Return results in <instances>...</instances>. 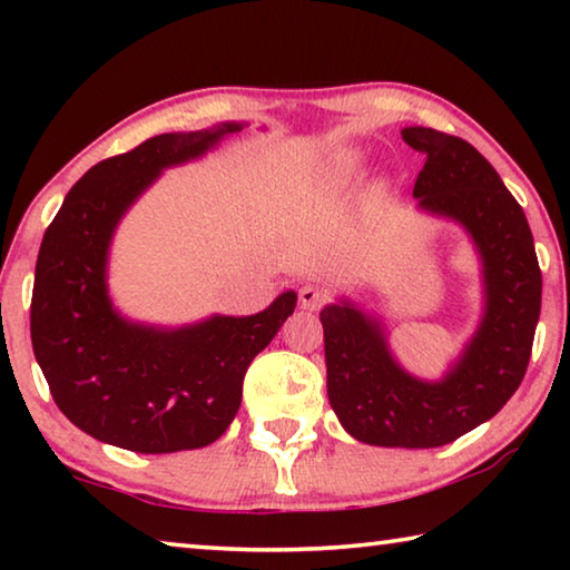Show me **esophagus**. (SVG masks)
<instances>
[{
    "label": "esophagus",
    "mask_w": 570,
    "mask_h": 570,
    "mask_svg": "<svg viewBox=\"0 0 570 570\" xmlns=\"http://www.w3.org/2000/svg\"><path fill=\"white\" fill-rule=\"evenodd\" d=\"M324 302H326V292L320 284L308 282L298 288V304L308 308V312H316V308H320Z\"/></svg>",
    "instance_id": "1"
}]
</instances>
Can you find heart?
<instances>
[{"label": "heart", "instance_id": "heart-1", "mask_svg": "<svg viewBox=\"0 0 570 570\" xmlns=\"http://www.w3.org/2000/svg\"><path fill=\"white\" fill-rule=\"evenodd\" d=\"M344 168H352V160H350V163H344Z\"/></svg>", "mask_w": 570, "mask_h": 570}]
</instances>
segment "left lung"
<instances>
[{
    "label": "left lung",
    "instance_id": "8db88e82",
    "mask_svg": "<svg viewBox=\"0 0 570 570\" xmlns=\"http://www.w3.org/2000/svg\"><path fill=\"white\" fill-rule=\"evenodd\" d=\"M424 153L412 196L430 214L458 220L482 258L485 314L458 364L422 382L392 360L377 320L354 304L324 306L326 392L342 428L380 448H440L475 430L525 377L540 316V266L523 208L468 140L404 128Z\"/></svg>",
    "mask_w": 570,
    "mask_h": 570
}]
</instances>
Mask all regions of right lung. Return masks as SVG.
<instances>
[{"mask_svg": "<svg viewBox=\"0 0 570 570\" xmlns=\"http://www.w3.org/2000/svg\"><path fill=\"white\" fill-rule=\"evenodd\" d=\"M244 125L163 132L92 166L45 230L32 288V350L57 407L108 445L160 455L216 442L234 422L244 377L294 314L284 292L254 316L156 330L115 312L105 284L115 226L163 168L204 156Z\"/></svg>", "mask_w": 570, "mask_h": 570, "instance_id": "right-lung-1", "label": "right lung"}]
</instances>
